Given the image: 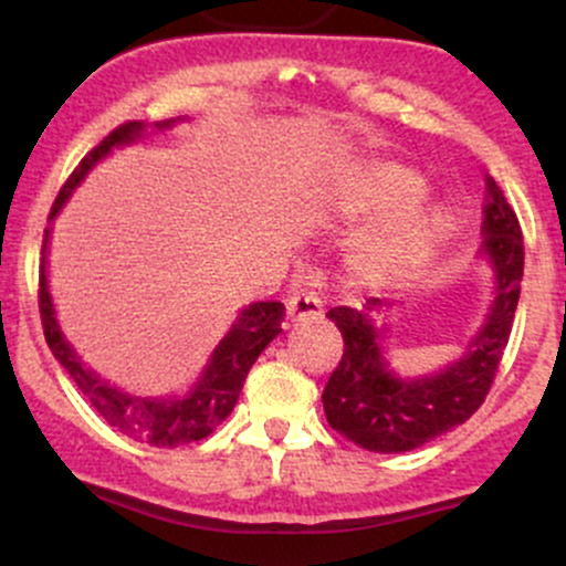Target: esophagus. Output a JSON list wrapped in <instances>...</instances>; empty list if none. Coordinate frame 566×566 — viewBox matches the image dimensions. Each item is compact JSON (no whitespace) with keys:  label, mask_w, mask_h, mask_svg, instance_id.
I'll return each mask as SVG.
<instances>
[{"label":"esophagus","mask_w":566,"mask_h":566,"mask_svg":"<svg viewBox=\"0 0 566 566\" xmlns=\"http://www.w3.org/2000/svg\"><path fill=\"white\" fill-rule=\"evenodd\" d=\"M322 316V301L316 292L301 290L287 301V319L290 322H316Z\"/></svg>","instance_id":"esophagus-1"}]
</instances>
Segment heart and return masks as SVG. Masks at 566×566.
Instances as JSON below:
<instances>
[{"mask_svg": "<svg viewBox=\"0 0 566 566\" xmlns=\"http://www.w3.org/2000/svg\"><path fill=\"white\" fill-rule=\"evenodd\" d=\"M423 193V175L399 165L369 167L359 178L335 191L333 207L346 218L382 216L400 210L401 206L408 207L356 242V265L365 282L388 287L412 276L450 239L454 226L450 207L439 201L409 207Z\"/></svg>", "mask_w": 566, "mask_h": 566, "instance_id": "b5f03b06", "label": "heart"}]
</instances>
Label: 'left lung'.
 Instances as JSON below:
<instances>
[{"mask_svg":"<svg viewBox=\"0 0 566 566\" xmlns=\"http://www.w3.org/2000/svg\"><path fill=\"white\" fill-rule=\"evenodd\" d=\"M479 261L492 271V301L463 354L437 373L401 375L388 361V324L373 319L391 303L369 297L361 308L337 305L327 319L343 335V359L324 388V415L337 433L369 452H409L463 426L482 407L503 350L524 276V242L516 212L486 178Z\"/></svg>","mask_w":566,"mask_h":566,"instance_id":"left-lung-1","label":"left lung"}]
</instances>
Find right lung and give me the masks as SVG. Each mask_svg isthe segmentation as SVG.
<instances>
[{"label":"right lung","instance_id":"right-lung-1","mask_svg":"<svg viewBox=\"0 0 566 566\" xmlns=\"http://www.w3.org/2000/svg\"><path fill=\"white\" fill-rule=\"evenodd\" d=\"M184 119L186 116H178V119L151 122V125H146V122H127V125L116 127L112 135H106V138L101 140V146H95L93 151L80 161V167H76L74 175L66 180V186L61 188L53 210H50V226L48 231H44L42 244V271H39V311H42L44 337H48V346L53 350V356L61 361V367L71 375L76 388L87 396L90 405L103 415V420H106L108 426H114L116 431L125 433L129 439L143 441V444L151 447L191 444V441L210 437V433L216 431V426H220L229 418L231 409L237 407L239 394H242L247 373L255 365L258 356L263 354V348L282 333L284 305L276 301H258L244 305L237 314V319L231 322V327L226 329V335L218 340V346L212 348V354L207 356L197 380H193L186 391L165 396L133 394L114 386V382H108L106 378H101V375L76 354V348L71 346L69 337L63 335L53 295H50L48 255L55 218L61 216L63 207H66L69 199L74 197L76 186H82V180L87 178L103 159L112 157L116 148L133 146V143L143 140L148 129L165 133V129L175 127Z\"/></svg>","mask_w":566,"mask_h":566}]
</instances>
